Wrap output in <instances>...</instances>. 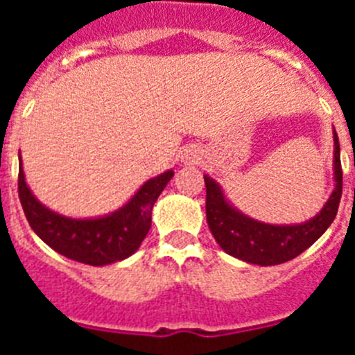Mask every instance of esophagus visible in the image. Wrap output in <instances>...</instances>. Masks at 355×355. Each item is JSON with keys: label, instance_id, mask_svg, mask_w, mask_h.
Masks as SVG:
<instances>
[{"label": "esophagus", "instance_id": "obj_1", "mask_svg": "<svg viewBox=\"0 0 355 355\" xmlns=\"http://www.w3.org/2000/svg\"><path fill=\"white\" fill-rule=\"evenodd\" d=\"M193 158H196V156H192V155H187V159H192V162H193Z\"/></svg>", "mask_w": 355, "mask_h": 355}]
</instances>
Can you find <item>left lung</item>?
I'll return each mask as SVG.
<instances>
[{
    "label": "left lung",
    "mask_w": 355,
    "mask_h": 355,
    "mask_svg": "<svg viewBox=\"0 0 355 355\" xmlns=\"http://www.w3.org/2000/svg\"><path fill=\"white\" fill-rule=\"evenodd\" d=\"M334 181L336 187L316 216L304 224L272 225L243 215L225 200L220 187L205 175L206 218L216 243L227 254L252 265H281L311 247L332 224L343 190L340 140L334 131Z\"/></svg>",
    "instance_id": "left-lung-1"
}]
</instances>
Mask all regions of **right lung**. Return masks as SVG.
<instances>
[{"label":"right lung","instance_id":"add662e5","mask_svg":"<svg viewBox=\"0 0 355 355\" xmlns=\"http://www.w3.org/2000/svg\"><path fill=\"white\" fill-rule=\"evenodd\" d=\"M174 172L146 181L128 205L99 218H69L42 206L24 181L19 167V200L31 229L53 250L85 265L103 266L130 258L150 227L153 206Z\"/></svg>","mask_w":355,"mask_h":355}]
</instances>
